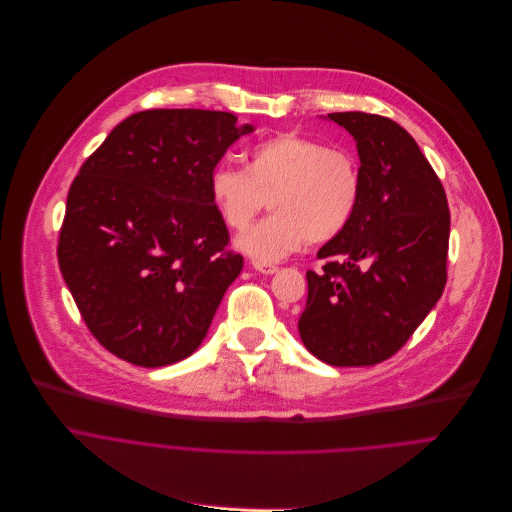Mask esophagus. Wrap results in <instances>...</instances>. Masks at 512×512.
I'll return each mask as SVG.
<instances>
[{
  "label": "esophagus",
  "instance_id": "34e87169",
  "mask_svg": "<svg viewBox=\"0 0 512 512\" xmlns=\"http://www.w3.org/2000/svg\"><path fill=\"white\" fill-rule=\"evenodd\" d=\"M252 268L260 274H274L278 270L274 264H262V262H252Z\"/></svg>",
  "mask_w": 512,
  "mask_h": 512
}]
</instances>
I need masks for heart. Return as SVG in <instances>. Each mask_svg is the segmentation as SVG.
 I'll list each match as a JSON object with an SVG mask.
<instances>
[{
	"mask_svg": "<svg viewBox=\"0 0 512 512\" xmlns=\"http://www.w3.org/2000/svg\"><path fill=\"white\" fill-rule=\"evenodd\" d=\"M208 191L228 228H244L270 197L272 216L242 230L234 248L272 264L306 242H329L353 220L363 175L357 157L296 131L272 135L248 153V165L218 163Z\"/></svg>",
	"mask_w": 512,
	"mask_h": 512,
	"instance_id": "obj_1",
	"label": "heart"
}]
</instances>
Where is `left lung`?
Returning a JSON list of instances; mask_svg holds the SVG:
<instances>
[{
  "instance_id": "left-lung-1",
  "label": "left lung",
  "mask_w": 512,
  "mask_h": 512,
  "mask_svg": "<svg viewBox=\"0 0 512 512\" xmlns=\"http://www.w3.org/2000/svg\"><path fill=\"white\" fill-rule=\"evenodd\" d=\"M357 143L363 193L351 224L306 272L298 333L317 359L365 367L389 359L422 325L446 286L450 212L414 137L395 121L331 113Z\"/></svg>"
}]
</instances>
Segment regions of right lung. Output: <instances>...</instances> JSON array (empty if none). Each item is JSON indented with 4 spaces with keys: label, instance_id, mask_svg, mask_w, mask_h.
Masks as SVG:
<instances>
[{
    "label": "right lung",
    "instance_id": "obj_1",
    "mask_svg": "<svg viewBox=\"0 0 512 512\" xmlns=\"http://www.w3.org/2000/svg\"><path fill=\"white\" fill-rule=\"evenodd\" d=\"M236 121L201 109L131 115L70 185L60 272L96 341L133 365L189 357L244 266L208 191L228 147L254 131Z\"/></svg>",
    "mask_w": 512,
    "mask_h": 512
}]
</instances>
